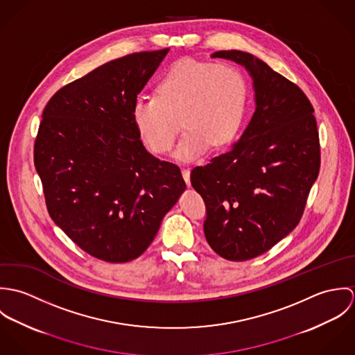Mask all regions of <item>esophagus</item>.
<instances>
[{"instance_id": "34e87169", "label": "esophagus", "mask_w": 355, "mask_h": 355, "mask_svg": "<svg viewBox=\"0 0 355 355\" xmlns=\"http://www.w3.org/2000/svg\"><path fill=\"white\" fill-rule=\"evenodd\" d=\"M182 175H183V179L186 180L187 186H190V168H183Z\"/></svg>"}]
</instances>
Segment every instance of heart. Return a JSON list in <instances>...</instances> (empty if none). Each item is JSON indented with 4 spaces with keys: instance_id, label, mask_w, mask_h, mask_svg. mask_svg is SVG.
<instances>
[{
    "instance_id": "obj_1",
    "label": "heart",
    "mask_w": 355,
    "mask_h": 355,
    "mask_svg": "<svg viewBox=\"0 0 355 355\" xmlns=\"http://www.w3.org/2000/svg\"><path fill=\"white\" fill-rule=\"evenodd\" d=\"M248 101V82L232 64L182 61L158 80L155 96L138 97L132 120L153 152L168 153L187 127L176 155L191 158L210 144H228L238 132Z\"/></svg>"
}]
</instances>
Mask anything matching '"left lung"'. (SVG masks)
Listing matches in <instances>:
<instances>
[{
  "instance_id": "1",
  "label": "left lung",
  "mask_w": 355,
  "mask_h": 355,
  "mask_svg": "<svg viewBox=\"0 0 355 355\" xmlns=\"http://www.w3.org/2000/svg\"><path fill=\"white\" fill-rule=\"evenodd\" d=\"M250 72L255 112L231 149L191 171L209 246L230 261L272 249L300 223L320 172L314 109L304 92L250 53L220 51Z\"/></svg>"
}]
</instances>
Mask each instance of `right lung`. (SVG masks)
I'll use <instances>...</instances> for the list:
<instances>
[{"instance_id": "add662e5", "label": "right lung", "mask_w": 355, "mask_h": 355, "mask_svg": "<svg viewBox=\"0 0 355 355\" xmlns=\"http://www.w3.org/2000/svg\"><path fill=\"white\" fill-rule=\"evenodd\" d=\"M169 49L109 61L46 103L34 144L51 220L106 262L138 258L186 190L180 168L146 152L132 106Z\"/></svg>"}]
</instances>
